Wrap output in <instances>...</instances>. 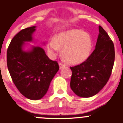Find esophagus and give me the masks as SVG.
<instances>
[{"label": "esophagus", "mask_w": 123, "mask_h": 123, "mask_svg": "<svg viewBox=\"0 0 123 123\" xmlns=\"http://www.w3.org/2000/svg\"><path fill=\"white\" fill-rule=\"evenodd\" d=\"M59 68H60V69H62V68H64V67H65V65H64V64L61 62L59 64Z\"/></svg>", "instance_id": "esophagus-1"}]
</instances>
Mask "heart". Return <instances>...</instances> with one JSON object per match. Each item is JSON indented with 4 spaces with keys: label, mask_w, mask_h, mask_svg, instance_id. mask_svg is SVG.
<instances>
[{
    "label": "heart",
    "mask_w": 123,
    "mask_h": 123,
    "mask_svg": "<svg viewBox=\"0 0 123 123\" xmlns=\"http://www.w3.org/2000/svg\"><path fill=\"white\" fill-rule=\"evenodd\" d=\"M47 49L51 56L57 55L60 49L64 60L77 64L90 56L93 47L92 39L89 33L81 29L64 30L55 36L47 43Z\"/></svg>",
    "instance_id": "1"
}]
</instances>
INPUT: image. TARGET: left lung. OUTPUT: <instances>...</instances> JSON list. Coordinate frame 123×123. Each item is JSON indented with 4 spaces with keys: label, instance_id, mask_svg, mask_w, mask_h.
I'll return each mask as SVG.
<instances>
[{
    "label": "left lung",
    "instance_id": "obj_1",
    "mask_svg": "<svg viewBox=\"0 0 123 123\" xmlns=\"http://www.w3.org/2000/svg\"><path fill=\"white\" fill-rule=\"evenodd\" d=\"M115 61V49L108 34L99 26L95 49L87 59L70 67V87L80 97L89 98L99 93L108 81Z\"/></svg>",
    "mask_w": 123,
    "mask_h": 123
}]
</instances>
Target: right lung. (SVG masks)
<instances>
[{"mask_svg":"<svg viewBox=\"0 0 123 123\" xmlns=\"http://www.w3.org/2000/svg\"><path fill=\"white\" fill-rule=\"evenodd\" d=\"M36 27L22 30L12 38L7 50V66L12 81L25 97L38 100L45 95L51 80L59 70L56 61H51L45 50L33 42ZM44 44V42H43Z\"/></svg>","mask_w":123,"mask_h":123,"instance_id":"right-lung-1","label":"right lung"}]
</instances>
